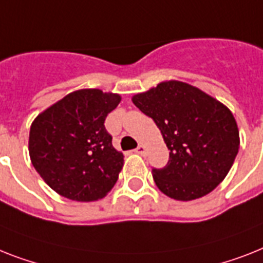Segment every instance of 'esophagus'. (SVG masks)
<instances>
[{"mask_svg":"<svg viewBox=\"0 0 263 263\" xmlns=\"http://www.w3.org/2000/svg\"><path fill=\"white\" fill-rule=\"evenodd\" d=\"M136 153H138L141 156H145L146 155V147L144 145H138V147L136 149Z\"/></svg>","mask_w":263,"mask_h":263,"instance_id":"obj_1","label":"esophagus"}]
</instances>
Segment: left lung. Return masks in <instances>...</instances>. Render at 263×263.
Instances as JSON below:
<instances>
[{"label": "left lung", "mask_w": 263, "mask_h": 263, "mask_svg": "<svg viewBox=\"0 0 263 263\" xmlns=\"http://www.w3.org/2000/svg\"><path fill=\"white\" fill-rule=\"evenodd\" d=\"M132 101L155 121L169 149L168 164L152 169L162 194L188 201L222 183L239 149V130L229 108L179 80L162 82Z\"/></svg>", "instance_id": "obj_1"}]
</instances>
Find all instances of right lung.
I'll use <instances>...</instances> for the list:
<instances>
[{
    "instance_id": "add662e5",
    "label": "right lung",
    "mask_w": 263,
    "mask_h": 263,
    "mask_svg": "<svg viewBox=\"0 0 263 263\" xmlns=\"http://www.w3.org/2000/svg\"><path fill=\"white\" fill-rule=\"evenodd\" d=\"M119 102L118 94L97 88L78 90L32 122L30 161L59 195L94 201L106 196L117 183L123 155L112 146L105 119Z\"/></svg>"
}]
</instances>
